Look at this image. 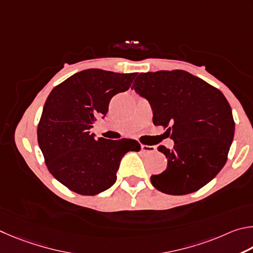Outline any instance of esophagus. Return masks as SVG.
Here are the masks:
<instances>
[{
  "label": "esophagus",
  "mask_w": 253,
  "mask_h": 253,
  "mask_svg": "<svg viewBox=\"0 0 253 253\" xmlns=\"http://www.w3.org/2000/svg\"><path fill=\"white\" fill-rule=\"evenodd\" d=\"M141 149H142V151L145 153H153L156 152V147H153V145H144V144H141Z\"/></svg>",
  "instance_id": "esophagus-1"
}]
</instances>
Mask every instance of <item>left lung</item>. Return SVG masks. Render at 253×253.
Returning <instances> with one entry per match:
<instances>
[{"label":"left lung","mask_w":253,"mask_h":253,"mask_svg":"<svg viewBox=\"0 0 253 253\" xmlns=\"http://www.w3.org/2000/svg\"><path fill=\"white\" fill-rule=\"evenodd\" d=\"M131 88L151 105L154 126H170L172 149L159 145L167 169L151 176L159 191L173 196L205 187L227 162L234 136L232 110L222 92L182 70L140 73Z\"/></svg>","instance_id":"left-lung-1"}]
</instances>
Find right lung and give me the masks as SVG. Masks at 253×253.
Returning a JSON list of instances; mask_svg holds the SVG:
<instances>
[{
    "instance_id": "obj_1",
    "label": "right lung",
    "mask_w": 253,
    "mask_h": 253,
    "mask_svg": "<svg viewBox=\"0 0 253 253\" xmlns=\"http://www.w3.org/2000/svg\"><path fill=\"white\" fill-rule=\"evenodd\" d=\"M136 73L88 69L73 74L51 91L38 126V142L54 178L71 191L95 196L117 181L124 154L139 152L132 139H95L90 133L103 119L112 97L129 90Z\"/></svg>"
}]
</instances>
